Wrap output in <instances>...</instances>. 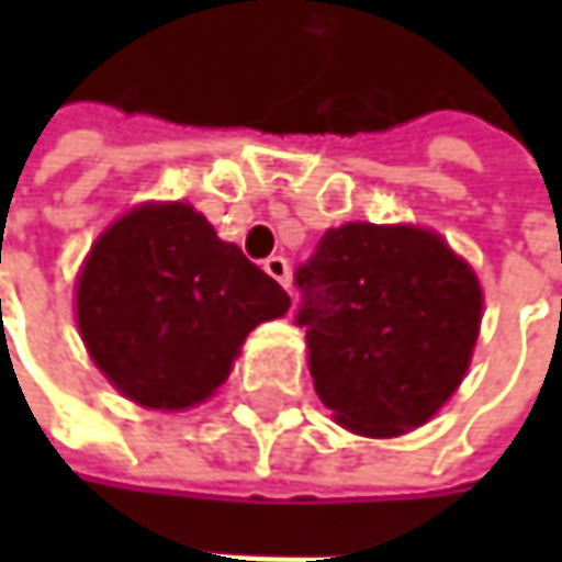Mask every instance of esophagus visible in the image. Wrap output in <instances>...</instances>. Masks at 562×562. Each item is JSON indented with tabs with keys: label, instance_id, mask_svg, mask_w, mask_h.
I'll return each instance as SVG.
<instances>
[{
	"label": "esophagus",
	"instance_id": "esophagus-1",
	"mask_svg": "<svg viewBox=\"0 0 562 562\" xmlns=\"http://www.w3.org/2000/svg\"><path fill=\"white\" fill-rule=\"evenodd\" d=\"M262 269L269 271L278 284H284V288L291 291V266H288V259H284V256H269V259L262 262Z\"/></svg>",
	"mask_w": 562,
	"mask_h": 562
}]
</instances>
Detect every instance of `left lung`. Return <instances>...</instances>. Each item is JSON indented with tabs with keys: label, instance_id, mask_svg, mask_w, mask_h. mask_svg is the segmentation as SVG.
I'll list each match as a JSON object with an SVG mask.
<instances>
[{
	"label": "left lung",
	"instance_id": "obj_1",
	"mask_svg": "<svg viewBox=\"0 0 562 562\" xmlns=\"http://www.w3.org/2000/svg\"><path fill=\"white\" fill-rule=\"evenodd\" d=\"M310 372L335 419L366 438L419 428L460 387L482 325V288L438 234L331 227L296 269Z\"/></svg>",
	"mask_w": 562,
	"mask_h": 562
}]
</instances>
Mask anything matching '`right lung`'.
I'll return each mask as SVG.
<instances>
[{
	"mask_svg": "<svg viewBox=\"0 0 562 562\" xmlns=\"http://www.w3.org/2000/svg\"><path fill=\"white\" fill-rule=\"evenodd\" d=\"M291 306L284 288L187 203H146L99 234L77 278V328L121 394L196 406L247 335Z\"/></svg>",
	"mask_w": 562,
	"mask_h": 562,
	"instance_id": "add662e5",
	"label": "right lung"
}]
</instances>
